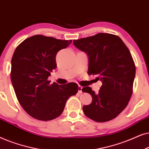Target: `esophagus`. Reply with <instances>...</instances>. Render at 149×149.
Instances as JSON below:
<instances>
[{"instance_id":"34e87169","label":"esophagus","mask_w":149,"mask_h":149,"mask_svg":"<svg viewBox=\"0 0 149 149\" xmlns=\"http://www.w3.org/2000/svg\"><path fill=\"white\" fill-rule=\"evenodd\" d=\"M82 86H80V85H79L78 86V93H82Z\"/></svg>"}]
</instances>
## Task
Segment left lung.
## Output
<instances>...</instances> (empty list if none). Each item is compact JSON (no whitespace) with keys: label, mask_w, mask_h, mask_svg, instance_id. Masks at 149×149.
I'll use <instances>...</instances> for the list:
<instances>
[{"label":"left lung","mask_w":149,"mask_h":149,"mask_svg":"<svg viewBox=\"0 0 149 149\" xmlns=\"http://www.w3.org/2000/svg\"><path fill=\"white\" fill-rule=\"evenodd\" d=\"M73 45L88 54V74L102 82L97 94L89 86L82 88L93 98L83 112L96 122L112 120L126 108L133 93L136 65L130 50L119 37L110 33L73 40Z\"/></svg>","instance_id":"left-lung-1"}]
</instances>
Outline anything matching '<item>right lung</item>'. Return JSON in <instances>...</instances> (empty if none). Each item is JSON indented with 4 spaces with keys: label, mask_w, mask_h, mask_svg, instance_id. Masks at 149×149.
<instances>
[{
    "label": "right lung",
    "mask_w": 149,
    "mask_h": 149,
    "mask_svg": "<svg viewBox=\"0 0 149 149\" xmlns=\"http://www.w3.org/2000/svg\"><path fill=\"white\" fill-rule=\"evenodd\" d=\"M72 40L37 35L17 45L11 59V80L19 104L32 117L47 121L60 116L68 99L78 93L76 83L50 84L56 55Z\"/></svg>",
    "instance_id": "1"
}]
</instances>
